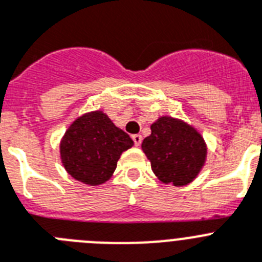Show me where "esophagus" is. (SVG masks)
Returning a JSON list of instances; mask_svg holds the SVG:
<instances>
[{"label": "esophagus", "mask_w": 262, "mask_h": 262, "mask_svg": "<svg viewBox=\"0 0 262 262\" xmlns=\"http://www.w3.org/2000/svg\"><path fill=\"white\" fill-rule=\"evenodd\" d=\"M132 138H133V141H135L136 146H140V145H141V142H142V136L141 135H135Z\"/></svg>", "instance_id": "esophagus-1"}]
</instances>
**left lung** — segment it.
<instances>
[{
    "label": "left lung",
    "instance_id": "8db88e82",
    "mask_svg": "<svg viewBox=\"0 0 262 262\" xmlns=\"http://www.w3.org/2000/svg\"><path fill=\"white\" fill-rule=\"evenodd\" d=\"M141 148L151 170L164 184L188 185L201 172L206 160V144L194 127L182 120L162 116L150 126Z\"/></svg>",
    "mask_w": 262,
    "mask_h": 262
}]
</instances>
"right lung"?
<instances>
[{
  "instance_id": "add662e5",
  "label": "right lung",
  "mask_w": 262,
  "mask_h": 262,
  "mask_svg": "<svg viewBox=\"0 0 262 262\" xmlns=\"http://www.w3.org/2000/svg\"><path fill=\"white\" fill-rule=\"evenodd\" d=\"M133 140L112 122L104 112L82 114L72 122L60 144L63 168L77 181L101 185L113 176L122 151Z\"/></svg>"
}]
</instances>
